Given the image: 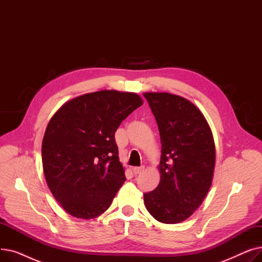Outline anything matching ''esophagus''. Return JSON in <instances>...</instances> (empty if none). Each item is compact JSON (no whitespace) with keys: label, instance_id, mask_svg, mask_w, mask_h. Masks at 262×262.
Wrapping results in <instances>:
<instances>
[{"label":"esophagus","instance_id":"1","mask_svg":"<svg viewBox=\"0 0 262 262\" xmlns=\"http://www.w3.org/2000/svg\"><path fill=\"white\" fill-rule=\"evenodd\" d=\"M143 170H144V166H141V167H135V168H133V172H134V174H140L141 172H143Z\"/></svg>","mask_w":262,"mask_h":262}]
</instances>
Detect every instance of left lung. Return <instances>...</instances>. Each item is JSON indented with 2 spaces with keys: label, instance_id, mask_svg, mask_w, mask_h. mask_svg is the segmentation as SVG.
<instances>
[{
  "label": "left lung",
  "instance_id": "obj_1",
  "mask_svg": "<svg viewBox=\"0 0 262 262\" xmlns=\"http://www.w3.org/2000/svg\"><path fill=\"white\" fill-rule=\"evenodd\" d=\"M155 116L161 142L157 188L143 194L147 211L161 223H181L207 195L215 166L211 128L189 100L168 92L143 93Z\"/></svg>",
  "mask_w": 262,
  "mask_h": 262
}]
</instances>
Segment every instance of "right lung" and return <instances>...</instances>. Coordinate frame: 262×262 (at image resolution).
<instances>
[{"label":"right lung","instance_id":"right-lung-1","mask_svg":"<svg viewBox=\"0 0 262 262\" xmlns=\"http://www.w3.org/2000/svg\"><path fill=\"white\" fill-rule=\"evenodd\" d=\"M143 104L133 92L101 90L66 102L51 118L42 140L48 187L77 219H94L112 205L125 182L115 133Z\"/></svg>","mask_w":262,"mask_h":262}]
</instances>
